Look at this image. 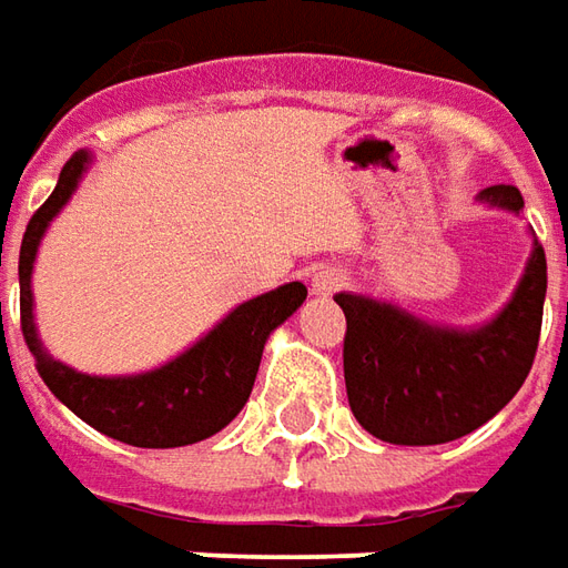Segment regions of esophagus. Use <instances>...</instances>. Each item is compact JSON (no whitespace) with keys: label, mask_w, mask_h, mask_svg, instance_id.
Here are the masks:
<instances>
[{"label":"esophagus","mask_w":568,"mask_h":568,"mask_svg":"<svg viewBox=\"0 0 568 568\" xmlns=\"http://www.w3.org/2000/svg\"><path fill=\"white\" fill-rule=\"evenodd\" d=\"M344 284H347V272H344V268H335V265H322V268H316V274H313V291L322 296L335 294Z\"/></svg>","instance_id":"esophagus-1"}]
</instances>
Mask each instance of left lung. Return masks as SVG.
I'll use <instances>...</instances> for the list:
<instances>
[{
  "label": "left lung",
  "instance_id": "1",
  "mask_svg": "<svg viewBox=\"0 0 568 568\" xmlns=\"http://www.w3.org/2000/svg\"><path fill=\"white\" fill-rule=\"evenodd\" d=\"M480 202L521 211L515 186ZM547 296V255L535 240L513 300L480 328L429 325L392 303L338 294L344 310V385L366 433L395 446H439L474 433L528 379Z\"/></svg>",
  "mask_w": 568,
  "mask_h": 568
}]
</instances>
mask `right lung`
<instances>
[{
    "instance_id": "1",
    "label": "right lung",
    "mask_w": 568,
    "mask_h": 568,
    "mask_svg": "<svg viewBox=\"0 0 568 568\" xmlns=\"http://www.w3.org/2000/svg\"><path fill=\"white\" fill-rule=\"evenodd\" d=\"M88 151H78L62 166L53 195L37 207L21 240L18 284H21V332L33 354L37 373L59 402L98 433L139 448H176L202 443L221 433L250 402L252 382L262 363L265 341L296 306L306 287L291 281L277 291L252 296L221 318L205 338H199L176 361L139 376H88L53 361L37 338L33 325L31 274L37 246L62 205L72 199L84 170ZM2 310V306H0Z\"/></svg>"
}]
</instances>
